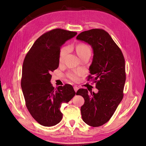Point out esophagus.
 Returning <instances> with one entry per match:
<instances>
[{"instance_id": "1", "label": "esophagus", "mask_w": 146, "mask_h": 146, "mask_svg": "<svg viewBox=\"0 0 146 146\" xmlns=\"http://www.w3.org/2000/svg\"><path fill=\"white\" fill-rule=\"evenodd\" d=\"M78 87H77V86H74V91L75 92H77V91L78 90Z\"/></svg>"}]
</instances>
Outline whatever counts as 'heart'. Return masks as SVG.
I'll return each mask as SVG.
<instances>
[{
	"label": "heart",
	"instance_id": "b5f03b06",
	"mask_svg": "<svg viewBox=\"0 0 146 146\" xmlns=\"http://www.w3.org/2000/svg\"><path fill=\"white\" fill-rule=\"evenodd\" d=\"M76 50L78 55H79V57L80 58L81 57H83V56H85L86 55H91V49L88 46V45L85 44H79L76 47ZM69 51V47L65 46L61 48L60 52V54H59V62H62L63 60H64L65 56L66 54H68V52ZM68 77L70 78V79L73 81H78L79 80V76H80V73L78 72H74V73H68Z\"/></svg>",
	"mask_w": 146,
	"mask_h": 146
}]
</instances>
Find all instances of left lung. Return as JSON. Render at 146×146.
Listing matches in <instances>:
<instances>
[{
    "instance_id": "left-lung-1",
    "label": "left lung",
    "mask_w": 146,
    "mask_h": 146,
    "mask_svg": "<svg viewBox=\"0 0 146 146\" xmlns=\"http://www.w3.org/2000/svg\"><path fill=\"white\" fill-rule=\"evenodd\" d=\"M76 39L90 44L93 48L88 81L96 83L99 92L89 93L86 89H80L76 95L84 99L81 107L83 120L89 126L98 127L109 120L123 99L126 81L125 58L109 33L102 29L83 31Z\"/></svg>"
}]
</instances>
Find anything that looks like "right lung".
I'll list each match as a JSON object with an SVG mask.
<instances>
[{
  "label": "right lung",
  "instance_id": "obj_1",
  "mask_svg": "<svg viewBox=\"0 0 146 146\" xmlns=\"http://www.w3.org/2000/svg\"><path fill=\"white\" fill-rule=\"evenodd\" d=\"M76 32L57 28L45 33L33 44L25 58L21 86L25 104L33 118L44 126L61 121L60 107L75 95L73 86L65 84L55 89L50 73L59 65L60 47Z\"/></svg>",
  "mask_w": 146,
  "mask_h": 146
}]
</instances>
